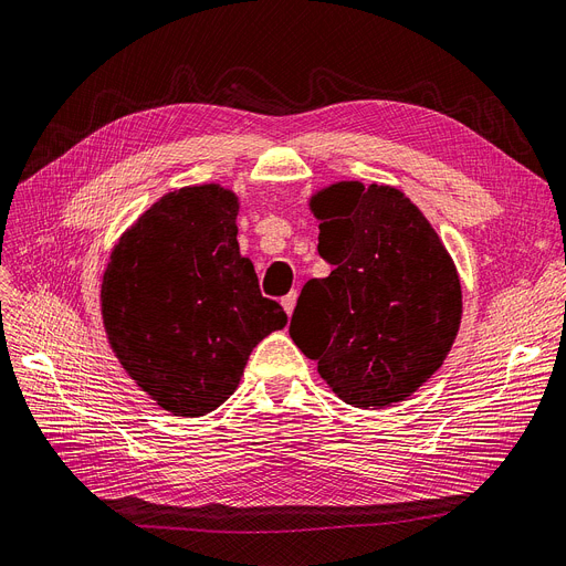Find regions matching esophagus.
<instances>
[{
  "instance_id": "1",
  "label": "esophagus",
  "mask_w": 566,
  "mask_h": 566,
  "mask_svg": "<svg viewBox=\"0 0 566 566\" xmlns=\"http://www.w3.org/2000/svg\"><path fill=\"white\" fill-rule=\"evenodd\" d=\"M281 304H283V308H285V313H287V318H290L292 311H295V306H297V292L292 290L290 295H285V297L281 300Z\"/></svg>"
}]
</instances>
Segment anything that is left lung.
<instances>
[{
  "mask_svg": "<svg viewBox=\"0 0 566 566\" xmlns=\"http://www.w3.org/2000/svg\"><path fill=\"white\" fill-rule=\"evenodd\" d=\"M308 207L321 220L318 253L334 269L302 287L290 336L338 399L386 409L432 378L453 348L462 321L455 262L397 188L342 180Z\"/></svg>",
  "mask_w": 566,
  "mask_h": 566,
  "instance_id": "left-lung-1",
  "label": "left lung"
}]
</instances>
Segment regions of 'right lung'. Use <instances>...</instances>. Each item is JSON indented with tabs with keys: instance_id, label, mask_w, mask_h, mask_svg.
Instances as JSON below:
<instances>
[{
	"instance_id": "right-lung-1",
	"label": "right lung",
	"mask_w": 566,
	"mask_h": 566,
	"mask_svg": "<svg viewBox=\"0 0 566 566\" xmlns=\"http://www.w3.org/2000/svg\"><path fill=\"white\" fill-rule=\"evenodd\" d=\"M237 213L239 197L218 184L167 192L113 245L104 271L108 344L174 416L216 411L253 348L287 323L239 253Z\"/></svg>"
}]
</instances>
